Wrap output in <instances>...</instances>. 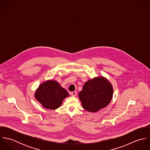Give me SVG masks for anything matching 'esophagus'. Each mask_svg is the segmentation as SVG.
Returning <instances> with one entry per match:
<instances>
[{
  "label": "esophagus",
  "instance_id": "obj_1",
  "mask_svg": "<svg viewBox=\"0 0 150 150\" xmlns=\"http://www.w3.org/2000/svg\"><path fill=\"white\" fill-rule=\"evenodd\" d=\"M70 94L72 96H75L77 94V92L76 91H73V92H70Z\"/></svg>",
  "mask_w": 150,
  "mask_h": 150
}]
</instances>
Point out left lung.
Listing matches in <instances>:
<instances>
[{
    "instance_id": "obj_1",
    "label": "left lung",
    "mask_w": 150,
    "mask_h": 150,
    "mask_svg": "<svg viewBox=\"0 0 150 150\" xmlns=\"http://www.w3.org/2000/svg\"><path fill=\"white\" fill-rule=\"evenodd\" d=\"M113 93L111 84L103 77L86 81L79 96L83 108L89 112H97L106 107Z\"/></svg>"
}]
</instances>
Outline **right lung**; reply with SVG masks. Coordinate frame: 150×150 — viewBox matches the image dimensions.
Instances as JSON below:
<instances>
[{
	"label": "right lung",
	"instance_id": "obj_1",
	"mask_svg": "<svg viewBox=\"0 0 150 150\" xmlns=\"http://www.w3.org/2000/svg\"><path fill=\"white\" fill-rule=\"evenodd\" d=\"M35 96L43 107L55 110L60 107L63 100L69 96V93L57 81L48 80L40 85Z\"/></svg>",
	"mask_w": 150,
	"mask_h": 150
}]
</instances>
